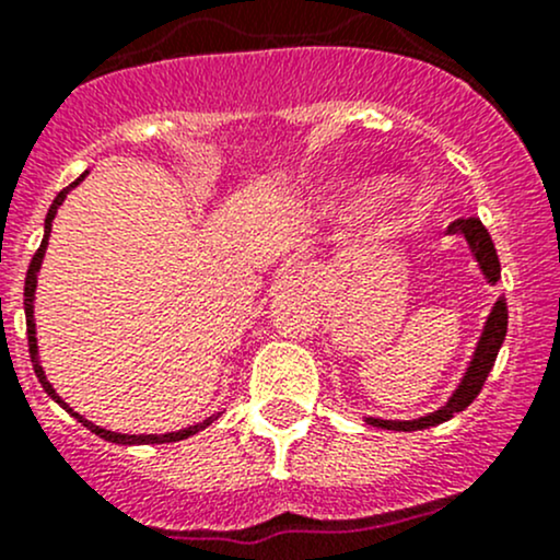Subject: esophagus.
Here are the masks:
<instances>
[{
    "mask_svg": "<svg viewBox=\"0 0 560 560\" xmlns=\"http://www.w3.org/2000/svg\"><path fill=\"white\" fill-rule=\"evenodd\" d=\"M293 278L299 282H306V285H312V282H315V272H312V267H296L293 269Z\"/></svg>",
    "mask_w": 560,
    "mask_h": 560,
    "instance_id": "esophagus-1",
    "label": "esophagus"
}]
</instances>
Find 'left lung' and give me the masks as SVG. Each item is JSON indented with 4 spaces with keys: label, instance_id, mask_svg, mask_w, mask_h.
Instances as JSON below:
<instances>
[{
    "label": "left lung",
    "instance_id": "obj_1",
    "mask_svg": "<svg viewBox=\"0 0 560 560\" xmlns=\"http://www.w3.org/2000/svg\"><path fill=\"white\" fill-rule=\"evenodd\" d=\"M448 234H462L470 245L472 258L478 261L480 272L483 278L497 285L499 278H502V269H499V258H497V248L491 243V234L486 232V226L480 224V219H456L454 224H448ZM504 336H508V302L504 296L497 299V304L491 306L489 317H486L483 334H480L478 347H475L470 365H467L465 376H462L459 387L451 393V398L446 400V406H441L438 411L427 413V417L419 419H376V417H365V422L382 427V430H398V432H411V430H427V427H435L448 422L454 413L465 411L470 402L478 398V393L483 389L486 376L489 371L494 369V360L499 354V347H502Z\"/></svg>",
    "mask_w": 560,
    "mask_h": 560
}]
</instances>
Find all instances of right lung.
<instances>
[{
    "label": "right lung",
    "mask_w": 560,
    "mask_h": 560,
    "mask_svg": "<svg viewBox=\"0 0 560 560\" xmlns=\"http://www.w3.org/2000/svg\"><path fill=\"white\" fill-rule=\"evenodd\" d=\"M85 176H88V171L82 173V176L77 178L74 184H69V186H66V189L58 191V197H56V200H52V206H50V210H47V215H45V237H42V245H39V248H37V254H34L32 264H28V272H26V288H23V310H26V336H28V352H32V365H34V374H37L39 384H42V389H45V393L50 395V398L56 400L58 406L66 408V411H69L71 417L77 419V422H82V424H85L90 432H95V435H98V438H104V441H109V443H119V446H149V443H176V441H184V438L195 435V432L206 430L208 424H213L215 419H219V413H213V417L202 419V422H197V424H189V427H184V430H178V432H165V435H125V432H112V430H104V427H98V424L88 422V419L82 417V413H77L74 408L69 406V402L61 400V395H58L56 389H52V384L47 382V376H45V369H42V363H39V347H37V323H34V291H37V275H39V269H42V258H45V250H47V240H50L52 219H56L58 208L63 206L66 195H69V191L74 189V186L80 184L82 178H85Z\"/></svg>",
    "instance_id": "add662e5"
}]
</instances>
